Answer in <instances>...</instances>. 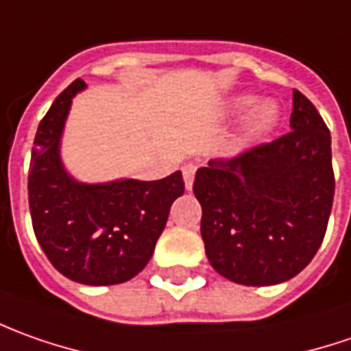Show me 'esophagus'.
Here are the masks:
<instances>
[{
    "instance_id": "esophagus-1",
    "label": "esophagus",
    "mask_w": 351,
    "mask_h": 351,
    "mask_svg": "<svg viewBox=\"0 0 351 351\" xmlns=\"http://www.w3.org/2000/svg\"><path fill=\"white\" fill-rule=\"evenodd\" d=\"M194 173H196V167H194V165L182 167V176H184V186H186V190H192V184H194Z\"/></svg>"
}]
</instances>
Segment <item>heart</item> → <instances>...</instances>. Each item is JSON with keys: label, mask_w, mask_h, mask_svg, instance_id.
<instances>
[{"label": "heart", "mask_w": 351, "mask_h": 351, "mask_svg": "<svg viewBox=\"0 0 351 351\" xmlns=\"http://www.w3.org/2000/svg\"><path fill=\"white\" fill-rule=\"evenodd\" d=\"M248 112L251 114L247 118V132L250 138H260V136L268 134L278 124V118H280L278 106L272 101L258 103V99L248 93L231 97L225 106V114L231 118H241Z\"/></svg>", "instance_id": "obj_1"}]
</instances>
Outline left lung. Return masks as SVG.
Segmentation results:
<instances>
[{
    "mask_svg": "<svg viewBox=\"0 0 351 351\" xmlns=\"http://www.w3.org/2000/svg\"><path fill=\"white\" fill-rule=\"evenodd\" d=\"M289 126L282 138L196 171L206 254L235 284L291 280L326 233L334 199L330 132L295 89Z\"/></svg>",
    "mask_w": 351,
    "mask_h": 351,
    "instance_id": "1",
    "label": "left lung"
}]
</instances>
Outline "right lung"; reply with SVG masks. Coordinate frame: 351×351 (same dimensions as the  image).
<instances>
[{"mask_svg": "<svg viewBox=\"0 0 351 351\" xmlns=\"http://www.w3.org/2000/svg\"><path fill=\"white\" fill-rule=\"evenodd\" d=\"M75 79L43 118L29 173L32 229L56 270L85 285L124 284L149 262L171 206L184 194L182 173L161 180L118 178L89 184L62 163V136L73 97L85 89Z\"/></svg>", "mask_w": 351, "mask_h": 351, "instance_id": "right-lung-1", "label": "right lung"}]
</instances>
